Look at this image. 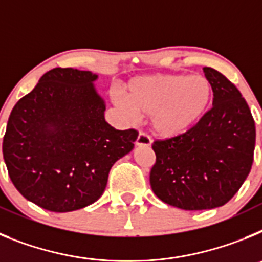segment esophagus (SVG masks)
I'll list each match as a JSON object with an SVG mask.
<instances>
[{
    "instance_id": "esophagus-1",
    "label": "esophagus",
    "mask_w": 262,
    "mask_h": 262,
    "mask_svg": "<svg viewBox=\"0 0 262 262\" xmlns=\"http://www.w3.org/2000/svg\"><path fill=\"white\" fill-rule=\"evenodd\" d=\"M151 136L143 133V131H140L138 138H136V145H145V147H148V145H151Z\"/></svg>"
}]
</instances>
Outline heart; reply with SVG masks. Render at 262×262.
I'll return each instance as SVG.
<instances>
[{"mask_svg":"<svg viewBox=\"0 0 262 262\" xmlns=\"http://www.w3.org/2000/svg\"><path fill=\"white\" fill-rule=\"evenodd\" d=\"M211 96V82L203 75L142 76L128 82L122 106L133 118L151 115L155 133L172 138L198 122Z\"/></svg>","mask_w":262,"mask_h":262,"instance_id":"b5f03b06","label":"heart"}]
</instances>
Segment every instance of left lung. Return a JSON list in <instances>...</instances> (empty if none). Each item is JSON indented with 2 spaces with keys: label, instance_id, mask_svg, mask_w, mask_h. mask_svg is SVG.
<instances>
[{
  "label": "left lung",
  "instance_id": "8db88e82",
  "mask_svg": "<svg viewBox=\"0 0 262 262\" xmlns=\"http://www.w3.org/2000/svg\"><path fill=\"white\" fill-rule=\"evenodd\" d=\"M212 107L181 135L157 139L149 182L163 202L182 210L226 205L253 164L256 127L248 103L221 72L205 67Z\"/></svg>",
  "mask_w": 262,
  "mask_h": 262
}]
</instances>
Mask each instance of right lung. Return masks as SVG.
<instances>
[{
	"label": "right lung",
	"mask_w": 262,
	"mask_h": 262,
	"mask_svg": "<svg viewBox=\"0 0 262 262\" xmlns=\"http://www.w3.org/2000/svg\"><path fill=\"white\" fill-rule=\"evenodd\" d=\"M97 75L53 68L15 103L2 143L11 182L41 209L68 212L96 202L108 172L134 148L138 131L105 120Z\"/></svg>",
	"instance_id": "obj_1"
}]
</instances>
